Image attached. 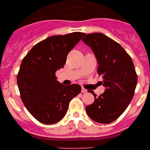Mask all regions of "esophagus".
I'll use <instances>...</instances> for the list:
<instances>
[{"instance_id": "1", "label": "esophagus", "mask_w": 150, "mask_h": 150, "mask_svg": "<svg viewBox=\"0 0 150 150\" xmlns=\"http://www.w3.org/2000/svg\"><path fill=\"white\" fill-rule=\"evenodd\" d=\"M87 91V89H85V88L82 87V89H81V92H82V93H86Z\"/></svg>"}]
</instances>
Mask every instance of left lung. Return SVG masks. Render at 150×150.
Segmentation results:
<instances>
[{"label":"left lung","mask_w":150,"mask_h":150,"mask_svg":"<svg viewBox=\"0 0 150 150\" xmlns=\"http://www.w3.org/2000/svg\"><path fill=\"white\" fill-rule=\"evenodd\" d=\"M82 41L91 48L98 60V74L102 77L105 92L86 107L92 120L108 124L125 111L135 94L137 84L133 62L119 43L102 33L86 35Z\"/></svg>","instance_id":"left-lung-1"}]
</instances>
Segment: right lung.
Wrapping results in <instances>:
<instances>
[{"mask_svg":"<svg viewBox=\"0 0 150 150\" xmlns=\"http://www.w3.org/2000/svg\"><path fill=\"white\" fill-rule=\"evenodd\" d=\"M83 32L53 35L39 42L21 61L17 83L28 111L39 122L51 125L65 116L69 101L81 91L79 84L63 85L56 71L63 68L67 55L80 42Z\"/></svg>","mask_w":150,"mask_h":150,"instance_id":"1","label":"right lung"}]
</instances>
